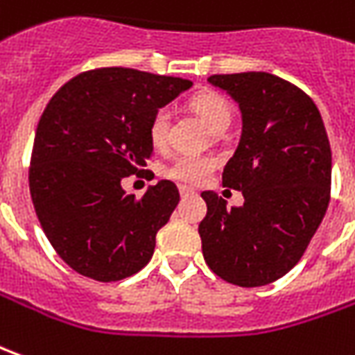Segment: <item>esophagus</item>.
<instances>
[{
  "label": "esophagus",
  "mask_w": 355,
  "mask_h": 355,
  "mask_svg": "<svg viewBox=\"0 0 355 355\" xmlns=\"http://www.w3.org/2000/svg\"><path fill=\"white\" fill-rule=\"evenodd\" d=\"M178 192H180V196H192V194H194V190H192V188H188V186H180V188H178Z\"/></svg>",
  "instance_id": "34e87169"
}]
</instances>
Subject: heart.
<instances>
[{
    "label": "heart",
    "instance_id": "heart-1",
    "mask_svg": "<svg viewBox=\"0 0 355 355\" xmlns=\"http://www.w3.org/2000/svg\"><path fill=\"white\" fill-rule=\"evenodd\" d=\"M190 107L213 132H223L232 121V105L219 92H202L190 100ZM148 135L153 148H163L169 135V111L159 107L150 119ZM215 169V159L207 155H178L165 167V177L182 184H202Z\"/></svg>",
    "mask_w": 355,
    "mask_h": 355
}]
</instances>
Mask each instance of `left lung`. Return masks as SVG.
<instances>
[{
  "label": "left lung",
  "instance_id": "1",
  "mask_svg": "<svg viewBox=\"0 0 355 355\" xmlns=\"http://www.w3.org/2000/svg\"><path fill=\"white\" fill-rule=\"evenodd\" d=\"M242 111V136L223 171V186L240 190L242 207L202 192V252L223 281L254 288L298 263L331 200V144L313 100L269 73L213 74Z\"/></svg>",
  "mask_w": 355,
  "mask_h": 355
}]
</instances>
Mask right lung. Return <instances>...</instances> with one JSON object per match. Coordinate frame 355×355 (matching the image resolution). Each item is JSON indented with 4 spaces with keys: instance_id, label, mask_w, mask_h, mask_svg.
<instances>
[{
    "instance_id": "add662e5",
    "label": "right lung",
    "mask_w": 355,
    "mask_h": 355,
    "mask_svg": "<svg viewBox=\"0 0 355 355\" xmlns=\"http://www.w3.org/2000/svg\"><path fill=\"white\" fill-rule=\"evenodd\" d=\"M192 86L178 76L103 67L76 74L40 117L28 184L57 255L88 279H126L152 259L155 234L180 194L159 180L144 196L121 180L144 173L152 115Z\"/></svg>"
}]
</instances>
